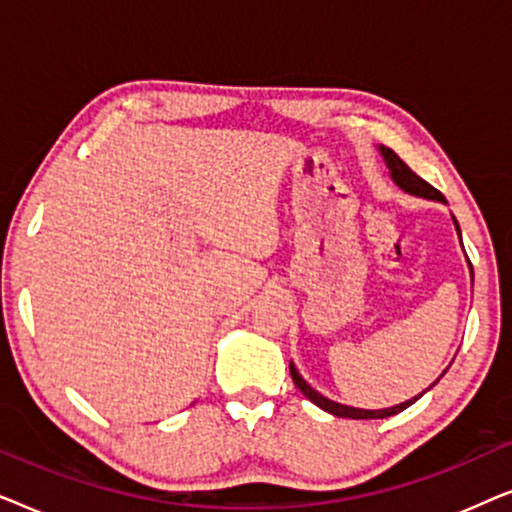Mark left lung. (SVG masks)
<instances>
[{
  "label": "left lung",
  "instance_id": "obj_1",
  "mask_svg": "<svg viewBox=\"0 0 512 512\" xmlns=\"http://www.w3.org/2000/svg\"><path fill=\"white\" fill-rule=\"evenodd\" d=\"M380 153H382V158H384V163H387V167H389V177L394 179V184L398 186V188H403L405 193H410V195H417V198H426V200H438V202H447L445 198H443V193L440 191H436V188H433L431 184H426V181L422 179V177H417L415 172L410 170L408 165L403 163L401 158L396 156L394 151L391 149H387V146H380ZM454 219V216H452ZM454 226H457V233H459V237H461V230H459V223H457V219H454ZM468 268H471V275H473V265H471V261H468ZM289 368H291V377H293V384H296V387L300 389V394L303 396H307L310 398V401L314 403V405H319L321 410H326V412H331V415H335V417H347V419H384V417H391V415H398V412H403L405 408H410L412 403L417 401V398H422L424 396V391H429V389H424L422 394L419 396H415V398H410V401H405V403H398V405H394V408H384V410H363V408H352V405H342V403H335V401H331V398H326V396H321L317 389H312L310 384H307L303 377H300V373L296 370V366H293V361L289 363Z\"/></svg>",
  "mask_w": 512,
  "mask_h": 512
}]
</instances>
